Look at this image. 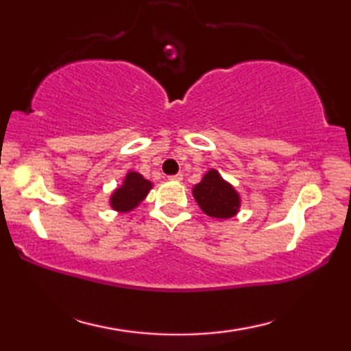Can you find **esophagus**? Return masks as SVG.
Instances as JSON below:
<instances>
[{
  "label": "esophagus",
  "instance_id": "1",
  "mask_svg": "<svg viewBox=\"0 0 351 351\" xmlns=\"http://www.w3.org/2000/svg\"><path fill=\"white\" fill-rule=\"evenodd\" d=\"M170 181H176V182H181L182 181V175L181 173H176V175H171L169 176Z\"/></svg>",
  "mask_w": 351,
  "mask_h": 351
}]
</instances>
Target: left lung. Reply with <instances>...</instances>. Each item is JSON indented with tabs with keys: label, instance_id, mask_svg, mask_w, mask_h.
I'll use <instances>...</instances> for the list:
<instances>
[{
	"label": "left lung",
	"instance_id": "1",
	"mask_svg": "<svg viewBox=\"0 0 351 351\" xmlns=\"http://www.w3.org/2000/svg\"><path fill=\"white\" fill-rule=\"evenodd\" d=\"M193 197L201 210L212 218H230L240 209L239 193L217 170L207 171L201 182L193 187Z\"/></svg>",
	"mask_w": 351,
	"mask_h": 351
}]
</instances>
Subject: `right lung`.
Instances as JSON below:
<instances>
[{
	"mask_svg": "<svg viewBox=\"0 0 351 351\" xmlns=\"http://www.w3.org/2000/svg\"><path fill=\"white\" fill-rule=\"evenodd\" d=\"M150 189V181H147L144 176L136 173V171H130L122 186L116 189L114 193L111 195L110 204L117 212H130L147 197Z\"/></svg>",
	"mask_w": 351,
	"mask_h": 351,
	"instance_id": "obj_1",
	"label": "right lung"
}]
</instances>
